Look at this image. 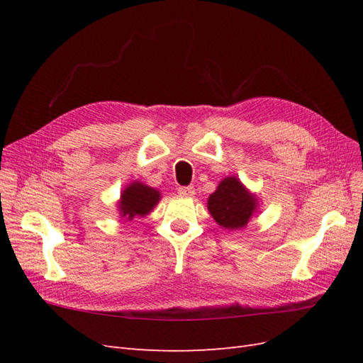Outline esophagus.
<instances>
[{"label": "esophagus", "instance_id": "obj_1", "mask_svg": "<svg viewBox=\"0 0 363 363\" xmlns=\"http://www.w3.org/2000/svg\"><path fill=\"white\" fill-rule=\"evenodd\" d=\"M179 194L182 196H194L195 195V188L194 186H182V188H179Z\"/></svg>", "mask_w": 363, "mask_h": 363}]
</instances>
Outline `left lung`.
Returning <instances> with one entry per match:
<instances>
[{"mask_svg":"<svg viewBox=\"0 0 363 363\" xmlns=\"http://www.w3.org/2000/svg\"><path fill=\"white\" fill-rule=\"evenodd\" d=\"M259 196L236 175L223 179L207 199V211L215 223L225 230H242L259 212Z\"/></svg>","mask_w":363,"mask_h":363,"instance_id":"1","label":"left lung"}]
</instances>
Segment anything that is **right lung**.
Instances as JSON below:
<instances>
[{
	"instance_id": "add662e5",
	"label": "right lung",
	"mask_w": 363,
	"mask_h": 363,
	"mask_svg": "<svg viewBox=\"0 0 363 363\" xmlns=\"http://www.w3.org/2000/svg\"><path fill=\"white\" fill-rule=\"evenodd\" d=\"M162 199L160 191L135 180L128 183L121 192L118 200V212L124 221H133V218H145L152 212Z\"/></svg>"
}]
</instances>
